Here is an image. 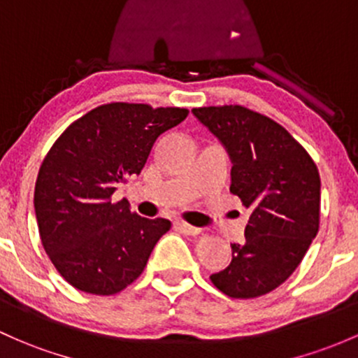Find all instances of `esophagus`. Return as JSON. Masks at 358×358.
Listing matches in <instances>:
<instances>
[{
	"mask_svg": "<svg viewBox=\"0 0 358 358\" xmlns=\"http://www.w3.org/2000/svg\"><path fill=\"white\" fill-rule=\"evenodd\" d=\"M174 227L178 230H180L182 234H186V236H198V234H201V229H198V227H194V225L186 224V222H182V220L174 222Z\"/></svg>",
	"mask_w": 358,
	"mask_h": 358,
	"instance_id": "esophagus-1",
	"label": "esophagus"
}]
</instances>
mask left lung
Listing matches in <instances>:
<instances>
[{"instance_id":"left-lung-1","label":"left lung","mask_w":358,"mask_h":358,"mask_svg":"<svg viewBox=\"0 0 358 358\" xmlns=\"http://www.w3.org/2000/svg\"><path fill=\"white\" fill-rule=\"evenodd\" d=\"M194 116L232 159L230 193L252 208L245 241L211 283L234 299L270 294L295 271L319 230L321 178L307 150L271 117L244 106H208Z\"/></svg>"}]
</instances>
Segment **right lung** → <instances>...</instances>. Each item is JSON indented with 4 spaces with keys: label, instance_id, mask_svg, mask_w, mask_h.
Here are the masks:
<instances>
[{
    "label": "right lung",
    "instance_id": "add662e5",
    "mask_svg": "<svg viewBox=\"0 0 358 358\" xmlns=\"http://www.w3.org/2000/svg\"><path fill=\"white\" fill-rule=\"evenodd\" d=\"M182 107L109 102L73 121L42 160L34 206L44 251L78 290L114 295L147 266L165 218H143L117 184L140 174L160 134L187 117Z\"/></svg>",
    "mask_w": 358,
    "mask_h": 358
}]
</instances>
